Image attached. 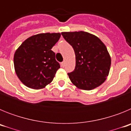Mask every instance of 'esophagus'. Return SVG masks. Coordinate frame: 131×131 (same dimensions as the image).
Listing matches in <instances>:
<instances>
[{
	"mask_svg": "<svg viewBox=\"0 0 131 131\" xmlns=\"http://www.w3.org/2000/svg\"><path fill=\"white\" fill-rule=\"evenodd\" d=\"M65 64H66V62H65V61H63V62H62V63H61V65H62V67H64L65 66Z\"/></svg>",
	"mask_w": 131,
	"mask_h": 131,
	"instance_id": "1",
	"label": "esophagus"
}]
</instances>
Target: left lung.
<instances>
[{
  "mask_svg": "<svg viewBox=\"0 0 131 131\" xmlns=\"http://www.w3.org/2000/svg\"><path fill=\"white\" fill-rule=\"evenodd\" d=\"M62 35L75 54V68L68 73L73 84L87 91L100 86L106 79L111 66L104 44L95 35L84 31L62 32Z\"/></svg>",
  "mask_w": 131,
  "mask_h": 131,
  "instance_id": "1",
  "label": "left lung"
}]
</instances>
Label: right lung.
Here are the masks:
<instances>
[{
    "instance_id": "right-lung-1",
    "label": "right lung",
    "mask_w": 131,
    "mask_h": 131,
    "mask_svg": "<svg viewBox=\"0 0 131 131\" xmlns=\"http://www.w3.org/2000/svg\"><path fill=\"white\" fill-rule=\"evenodd\" d=\"M60 33H40L30 37L16 50L14 57L15 71L25 86L40 89L51 83L60 65L52 48Z\"/></svg>"
}]
</instances>
